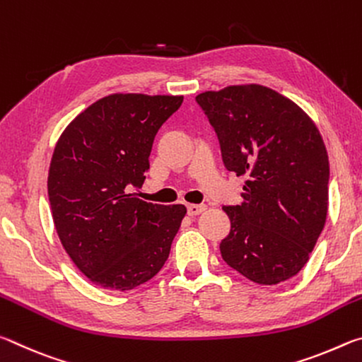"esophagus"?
Wrapping results in <instances>:
<instances>
[{"label":"esophagus","mask_w":362,"mask_h":362,"mask_svg":"<svg viewBox=\"0 0 362 362\" xmlns=\"http://www.w3.org/2000/svg\"><path fill=\"white\" fill-rule=\"evenodd\" d=\"M204 211H206V206L204 204H188L187 206L188 216H192V217L199 216V214L204 212Z\"/></svg>","instance_id":"esophagus-1"}]
</instances>
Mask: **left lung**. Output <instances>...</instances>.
<instances>
[{
  "label": "left lung",
  "instance_id": "1",
  "mask_svg": "<svg viewBox=\"0 0 362 362\" xmlns=\"http://www.w3.org/2000/svg\"><path fill=\"white\" fill-rule=\"evenodd\" d=\"M196 102L217 134L226 170L246 177L243 203L222 207L231 222L222 259L257 284L296 276L327 216L329 158L316 124L260 84L207 90Z\"/></svg>",
  "mask_w": 362,
  "mask_h": 362
}]
</instances>
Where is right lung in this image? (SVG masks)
Returning <instances> with one entry per match:
<instances>
[{"instance_id":"obj_1","label":"right lung","mask_w":362,"mask_h":362,"mask_svg":"<svg viewBox=\"0 0 362 362\" xmlns=\"http://www.w3.org/2000/svg\"><path fill=\"white\" fill-rule=\"evenodd\" d=\"M182 95L112 94L73 119L54 148L47 193L66 254L94 284L131 291L166 263L187 207L139 199L153 140Z\"/></svg>"}]
</instances>
